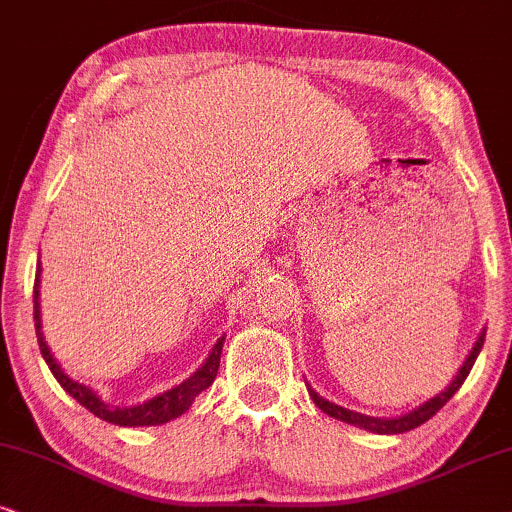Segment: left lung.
<instances>
[{"instance_id": "1", "label": "left lung", "mask_w": 512, "mask_h": 512, "mask_svg": "<svg viewBox=\"0 0 512 512\" xmlns=\"http://www.w3.org/2000/svg\"><path fill=\"white\" fill-rule=\"evenodd\" d=\"M484 335H487V328H482V333L477 335L475 345L468 352V357L458 368V373L454 375V380H451L449 385L444 387L442 392L435 394V397L423 401V404L416 406V409L409 411V413H401V416H394V418H375V416H366V413H359V411H349L345 406H338L335 401H328L326 397H321L319 392L314 390L312 385L307 383V390H309V397L314 399V404L319 406V409L326 413V416H331L335 420H342V423L347 425H354V428H361V430H368V432H375V435H399V432H409L413 428H418V425H423L425 420H430L435 413L442 409V406L449 401L454 394L458 392V387L465 383V378H468L472 364H475V359L480 357L482 352V345H484Z\"/></svg>"}]
</instances>
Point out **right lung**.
Listing matches in <instances>:
<instances>
[{
    "instance_id": "right-lung-1",
    "label": "right lung",
    "mask_w": 512,
    "mask_h": 512,
    "mask_svg": "<svg viewBox=\"0 0 512 512\" xmlns=\"http://www.w3.org/2000/svg\"><path fill=\"white\" fill-rule=\"evenodd\" d=\"M40 276H42V264H37V274H35V328H37V342H40V352L44 361H47L49 371L54 373V378L58 380V385L66 390L70 397H73L77 404H82L84 409L94 416H99L101 420L113 425H122V428H144V425H163L170 423V420L179 418L181 413L189 411V406L193 404V399L198 397L200 392L208 390V387L215 383L217 371H219V359H222V347H224V335L215 342V347L210 349L208 359L200 364L193 375H189L186 380H181L179 385L170 387V390L155 394V397L141 401V404L134 406H113L108 404L106 399L101 397L99 392L92 390L89 385L77 383L75 378L63 371L61 364H58L54 354L44 340L42 333V312H40Z\"/></svg>"
}]
</instances>
